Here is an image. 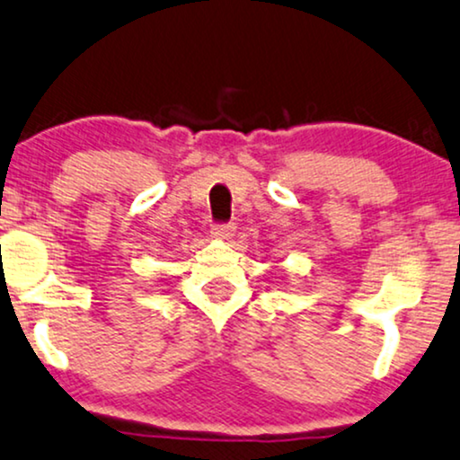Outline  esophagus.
Masks as SVG:
<instances>
[{
	"mask_svg": "<svg viewBox=\"0 0 460 460\" xmlns=\"http://www.w3.org/2000/svg\"><path fill=\"white\" fill-rule=\"evenodd\" d=\"M234 236V226L232 224H216L211 230V238L216 241H228V238Z\"/></svg>",
	"mask_w": 460,
	"mask_h": 460,
	"instance_id": "obj_1",
	"label": "esophagus"
}]
</instances>
